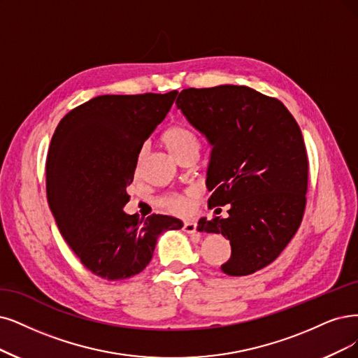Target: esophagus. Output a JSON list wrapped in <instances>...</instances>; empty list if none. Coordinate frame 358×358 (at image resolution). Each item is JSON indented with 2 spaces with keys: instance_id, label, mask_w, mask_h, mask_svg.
<instances>
[{
  "instance_id": "1",
  "label": "esophagus",
  "mask_w": 358,
  "mask_h": 358,
  "mask_svg": "<svg viewBox=\"0 0 358 358\" xmlns=\"http://www.w3.org/2000/svg\"><path fill=\"white\" fill-rule=\"evenodd\" d=\"M182 230L186 231V233H189V234H193V236L199 237V234H197V226H196V222H193V221H186V222H184Z\"/></svg>"
}]
</instances>
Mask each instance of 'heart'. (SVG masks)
Masks as SVG:
<instances>
[{
    "label": "heart",
    "instance_id": "1",
    "mask_svg": "<svg viewBox=\"0 0 358 358\" xmlns=\"http://www.w3.org/2000/svg\"><path fill=\"white\" fill-rule=\"evenodd\" d=\"M162 141L165 143L169 152L174 153L177 157L181 153L187 152L190 149H199V145H201L199 137H197L196 132L193 129H190L189 127L181 125V124H176V125H171L169 128H166L162 134ZM141 157H143V150H140V153L137 156L136 171H138V168H140ZM193 196H194L193 192L169 193L159 199V205L165 208L171 214L178 215V217H186L192 213V197Z\"/></svg>",
    "mask_w": 358,
    "mask_h": 358
}]
</instances>
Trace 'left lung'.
I'll return each instance as SVG.
<instances>
[{
  "label": "left lung",
  "mask_w": 358,
  "mask_h": 358,
  "mask_svg": "<svg viewBox=\"0 0 358 358\" xmlns=\"http://www.w3.org/2000/svg\"><path fill=\"white\" fill-rule=\"evenodd\" d=\"M214 145L206 186L210 206L229 217L202 218L197 230L221 233L231 257L221 270L248 275L267 267L292 241L307 203L308 156L286 106L245 85L186 88L176 101Z\"/></svg>",
  "instance_id": "obj_1"
}]
</instances>
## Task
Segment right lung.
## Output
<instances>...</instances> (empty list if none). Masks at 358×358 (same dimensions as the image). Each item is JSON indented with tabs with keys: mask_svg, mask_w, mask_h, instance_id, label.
I'll return each instance as SVG.
<instances>
[{
	"mask_svg": "<svg viewBox=\"0 0 358 358\" xmlns=\"http://www.w3.org/2000/svg\"><path fill=\"white\" fill-rule=\"evenodd\" d=\"M177 94L99 96L66 113L52 134L45 162L50 209L63 239L101 279L138 274L159 234L182 227L174 217L138 220L122 210L137 156Z\"/></svg>",
	"mask_w": 358,
	"mask_h": 358,
	"instance_id": "right-lung-1",
	"label": "right lung"
}]
</instances>
